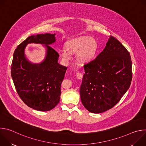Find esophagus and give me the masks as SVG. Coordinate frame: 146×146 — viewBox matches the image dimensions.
Returning <instances> with one entry per match:
<instances>
[{
	"mask_svg": "<svg viewBox=\"0 0 146 146\" xmlns=\"http://www.w3.org/2000/svg\"><path fill=\"white\" fill-rule=\"evenodd\" d=\"M76 77L78 79H82V74L80 72H78L76 73Z\"/></svg>",
	"mask_w": 146,
	"mask_h": 146,
	"instance_id": "34e87169",
	"label": "esophagus"
}]
</instances>
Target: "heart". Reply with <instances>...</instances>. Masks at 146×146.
<instances>
[{
  "label": "heart",
  "mask_w": 146,
  "mask_h": 146,
  "mask_svg": "<svg viewBox=\"0 0 146 146\" xmlns=\"http://www.w3.org/2000/svg\"><path fill=\"white\" fill-rule=\"evenodd\" d=\"M66 48L67 51L62 50L60 52L62 59L69 61L72 59L71 54L77 53V58L78 60L82 62H88L95 56L97 43L93 37L83 36L68 41Z\"/></svg>",
  "instance_id": "obj_1"
}]
</instances>
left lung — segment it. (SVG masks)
<instances>
[{
	"mask_svg": "<svg viewBox=\"0 0 146 146\" xmlns=\"http://www.w3.org/2000/svg\"><path fill=\"white\" fill-rule=\"evenodd\" d=\"M132 64L126 48L110 36L104 50L84 65L80 94L85 108L91 113H100L113 108L130 87Z\"/></svg>",
	"mask_w": 146,
	"mask_h": 146,
	"instance_id": "8db88e82",
	"label": "left lung"
}]
</instances>
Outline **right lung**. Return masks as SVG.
I'll use <instances>...</instances> for the list:
<instances>
[{"instance_id":"add662e5","label":"right lung","mask_w":146,"mask_h":146,"mask_svg":"<svg viewBox=\"0 0 146 146\" xmlns=\"http://www.w3.org/2000/svg\"><path fill=\"white\" fill-rule=\"evenodd\" d=\"M55 34H40L28 37L15 49L11 74L16 91L25 104L35 110L47 111L59 102L61 83L68 68L58 63L59 55L50 45L55 41ZM29 43L44 44L46 56L40 64H32L25 57Z\"/></svg>"}]
</instances>
